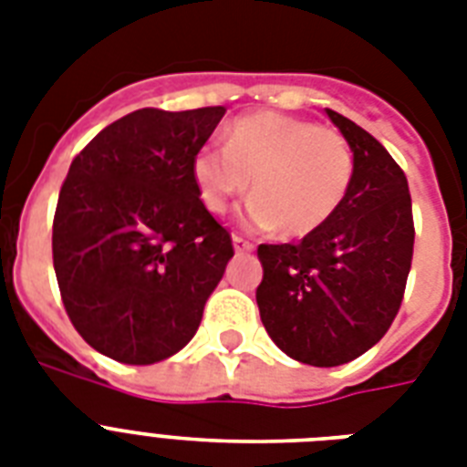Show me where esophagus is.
<instances>
[{
    "mask_svg": "<svg viewBox=\"0 0 467 467\" xmlns=\"http://www.w3.org/2000/svg\"><path fill=\"white\" fill-rule=\"evenodd\" d=\"M233 247L237 254H244V252H252L254 244H252L249 240H244V237H240V234H233Z\"/></svg>",
    "mask_w": 467,
    "mask_h": 467,
    "instance_id": "esophagus-1",
    "label": "esophagus"
}]
</instances>
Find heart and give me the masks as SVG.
Here are the masks:
<instances>
[{
  "label": "heart",
  "instance_id": "heart-1",
  "mask_svg": "<svg viewBox=\"0 0 467 467\" xmlns=\"http://www.w3.org/2000/svg\"><path fill=\"white\" fill-rule=\"evenodd\" d=\"M198 196L223 213L249 189L247 220L306 237L341 208L354 179V152L339 130L288 113L256 111L227 128L225 148H201L191 161Z\"/></svg>",
  "mask_w": 467,
  "mask_h": 467
}]
</instances>
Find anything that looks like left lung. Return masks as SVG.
Wrapping results in <instances>:
<instances>
[{"label":"left lung","instance_id":"obj_1","mask_svg":"<svg viewBox=\"0 0 467 467\" xmlns=\"http://www.w3.org/2000/svg\"><path fill=\"white\" fill-rule=\"evenodd\" d=\"M354 152L341 208L298 244H259L256 306L284 354L332 368L383 339L412 266L414 223L407 176L390 152L341 113L325 109Z\"/></svg>","mask_w":467,"mask_h":467}]
</instances>
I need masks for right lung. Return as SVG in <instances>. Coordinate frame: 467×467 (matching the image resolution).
I'll return each mask as SVG.
<instances>
[{
	"mask_svg": "<svg viewBox=\"0 0 467 467\" xmlns=\"http://www.w3.org/2000/svg\"><path fill=\"white\" fill-rule=\"evenodd\" d=\"M223 106L140 109L72 160L53 220L62 303L99 354L150 366L182 351L233 259L198 198L191 161Z\"/></svg>",
	"mask_w": 467,
	"mask_h": 467,
	"instance_id": "1",
	"label": "right lung"
}]
</instances>
